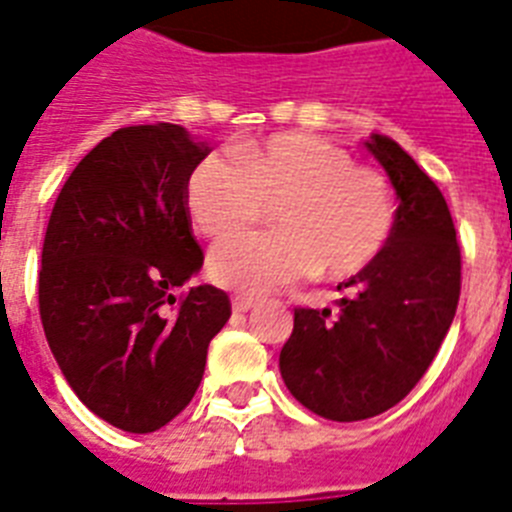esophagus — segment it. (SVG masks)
Listing matches in <instances>:
<instances>
[{
  "label": "esophagus",
  "mask_w": 512,
  "mask_h": 512,
  "mask_svg": "<svg viewBox=\"0 0 512 512\" xmlns=\"http://www.w3.org/2000/svg\"><path fill=\"white\" fill-rule=\"evenodd\" d=\"M255 304H257L255 296H244V293H239V296L231 299V309L234 311H250Z\"/></svg>",
  "instance_id": "esophagus-1"
}]
</instances>
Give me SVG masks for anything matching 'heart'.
I'll return each instance as SVG.
<instances>
[{"instance_id":"1","label":"heart","mask_w":512,"mask_h":512,"mask_svg":"<svg viewBox=\"0 0 512 512\" xmlns=\"http://www.w3.org/2000/svg\"><path fill=\"white\" fill-rule=\"evenodd\" d=\"M188 211L206 237L259 223L275 205L278 232L226 239L208 260L219 286L247 293L322 273L348 281L389 247L397 203L386 175L309 133H275L201 159L188 177Z\"/></svg>"}]
</instances>
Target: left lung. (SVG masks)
I'll return each instance as SVG.
<instances>
[{"label":"left lung","mask_w":512,"mask_h":512,"mask_svg":"<svg viewBox=\"0 0 512 512\" xmlns=\"http://www.w3.org/2000/svg\"><path fill=\"white\" fill-rule=\"evenodd\" d=\"M371 154L397 190V224L384 255L340 283L337 309H293L281 350L288 391L337 422L376 417L402 402L433 363L456 317L461 247L433 180L397 144L373 133Z\"/></svg>","instance_id":"1"}]
</instances>
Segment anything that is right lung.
Masks as SVG:
<instances>
[{"label": "right lung", "mask_w": 512, "mask_h": 512, "mask_svg": "<svg viewBox=\"0 0 512 512\" xmlns=\"http://www.w3.org/2000/svg\"><path fill=\"white\" fill-rule=\"evenodd\" d=\"M206 154L175 123L118 128L74 167L48 219V348L74 394L128 433H154L188 407L231 317L221 288L172 296L203 265L185 190Z\"/></svg>", "instance_id": "right-lung-1"}]
</instances>
